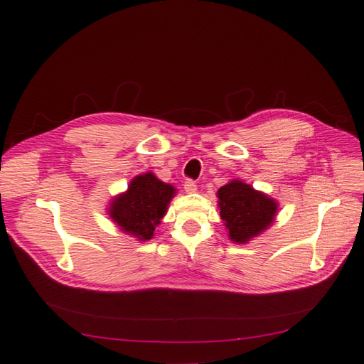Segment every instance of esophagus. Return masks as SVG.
Returning <instances> with one entry per match:
<instances>
[{"label":"esophagus","mask_w":364,"mask_h":364,"mask_svg":"<svg viewBox=\"0 0 364 364\" xmlns=\"http://www.w3.org/2000/svg\"><path fill=\"white\" fill-rule=\"evenodd\" d=\"M184 191L188 192V194H194V192L197 191V184H196V181H192V180H188V181H184Z\"/></svg>","instance_id":"esophagus-1"}]
</instances>
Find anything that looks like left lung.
<instances>
[{
    "label": "left lung",
    "mask_w": 364,
    "mask_h": 364,
    "mask_svg": "<svg viewBox=\"0 0 364 364\" xmlns=\"http://www.w3.org/2000/svg\"><path fill=\"white\" fill-rule=\"evenodd\" d=\"M218 197L228 237L236 244H247L267 230L275 219L278 203L247 183L230 181L218 191Z\"/></svg>",
    "instance_id": "obj_1"
}]
</instances>
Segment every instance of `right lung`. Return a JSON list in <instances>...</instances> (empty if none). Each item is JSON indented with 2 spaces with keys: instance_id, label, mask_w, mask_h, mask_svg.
I'll return each mask as SVG.
<instances>
[{
  "instance_id": "add662e5",
  "label": "right lung",
  "mask_w": 364,
  "mask_h": 364,
  "mask_svg": "<svg viewBox=\"0 0 364 364\" xmlns=\"http://www.w3.org/2000/svg\"><path fill=\"white\" fill-rule=\"evenodd\" d=\"M175 194L172 184L162 183L146 172L133 178L128 191L115 197L107 211L122 231L137 237V241H149Z\"/></svg>"
}]
</instances>
